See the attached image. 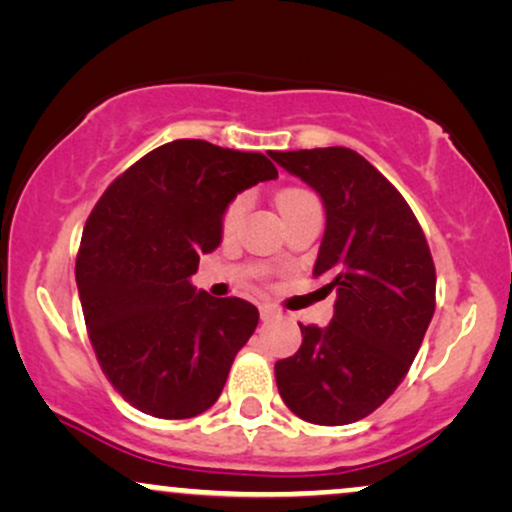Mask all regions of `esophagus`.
I'll list each match as a JSON object with an SVG mask.
<instances>
[{"instance_id":"34e87169","label":"esophagus","mask_w":512,"mask_h":512,"mask_svg":"<svg viewBox=\"0 0 512 512\" xmlns=\"http://www.w3.org/2000/svg\"><path fill=\"white\" fill-rule=\"evenodd\" d=\"M279 315V310L274 308V305H269V303H264V305H260V317L264 322L267 320H274V317Z\"/></svg>"}]
</instances>
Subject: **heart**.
<instances>
[{
	"mask_svg": "<svg viewBox=\"0 0 512 512\" xmlns=\"http://www.w3.org/2000/svg\"><path fill=\"white\" fill-rule=\"evenodd\" d=\"M310 202H315V197L308 195V192H305V190H296V187H289V190H281L279 195H276V209H279V214L284 216V219L289 214H293V211H296V209H301V207H305V204H310ZM243 214H245V199L243 197H236L231 204H228L226 211H223L221 228H223V233H226V236H231V233L236 231L238 221L243 219Z\"/></svg>",
	"mask_w": 512,
	"mask_h": 512,
	"instance_id": "1",
	"label": "heart"
}]
</instances>
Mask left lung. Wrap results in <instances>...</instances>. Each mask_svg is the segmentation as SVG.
<instances>
[{
    "label": "left lung",
    "instance_id": "8db88e82",
    "mask_svg": "<svg viewBox=\"0 0 512 512\" xmlns=\"http://www.w3.org/2000/svg\"><path fill=\"white\" fill-rule=\"evenodd\" d=\"M272 158L322 199L313 274L337 293L330 325H301V349L276 361V387L303 421L344 426L407 375L436 310V267L409 204L361 154L327 146Z\"/></svg>",
    "mask_w": 512,
    "mask_h": 512
}]
</instances>
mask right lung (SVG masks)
I'll return each instance as SVG.
<instances>
[{
  "label": "right lung",
  "instance_id": "add662e5",
  "mask_svg": "<svg viewBox=\"0 0 512 512\" xmlns=\"http://www.w3.org/2000/svg\"><path fill=\"white\" fill-rule=\"evenodd\" d=\"M276 175L264 154L175 139L129 166L93 207L76 286L105 378L134 409L190 419L219 399L260 313L243 298L197 291L190 276L199 255L219 248L228 204Z\"/></svg>",
  "mask_w": 512,
  "mask_h": 512
}]
</instances>
